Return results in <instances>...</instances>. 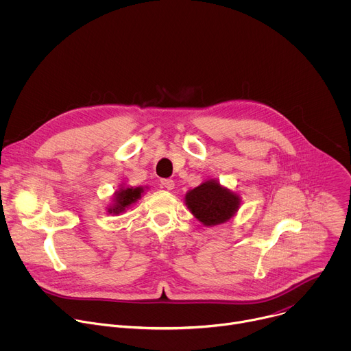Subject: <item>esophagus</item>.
<instances>
[{
	"label": "esophagus",
	"instance_id": "esophagus-1",
	"mask_svg": "<svg viewBox=\"0 0 351 351\" xmlns=\"http://www.w3.org/2000/svg\"><path fill=\"white\" fill-rule=\"evenodd\" d=\"M161 186L167 190H172L175 187V182L172 179H162L161 180Z\"/></svg>",
	"mask_w": 351,
	"mask_h": 351
}]
</instances>
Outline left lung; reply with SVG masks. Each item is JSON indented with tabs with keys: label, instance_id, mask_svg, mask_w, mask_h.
Listing matches in <instances>:
<instances>
[{
	"label": "left lung",
	"instance_id": "obj_1",
	"mask_svg": "<svg viewBox=\"0 0 351 351\" xmlns=\"http://www.w3.org/2000/svg\"><path fill=\"white\" fill-rule=\"evenodd\" d=\"M189 211L206 226H217L230 221L239 211L241 198L237 193L210 179L189 190L184 195Z\"/></svg>",
	"mask_w": 351,
	"mask_h": 351
}]
</instances>
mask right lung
Returning a JSON list of instances; mask_svg holds the SVG:
<instances>
[{
	"label": "right lung",
	"mask_w": 351,
	"mask_h": 351,
	"mask_svg": "<svg viewBox=\"0 0 351 351\" xmlns=\"http://www.w3.org/2000/svg\"><path fill=\"white\" fill-rule=\"evenodd\" d=\"M144 193V187H121L114 193L112 203L108 206L107 213L112 215H118L121 213H125L126 208L133 206L137 199Z\"/></svg>",
	"instance_id": "obj_1"
}]
</instances>
